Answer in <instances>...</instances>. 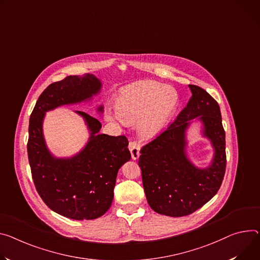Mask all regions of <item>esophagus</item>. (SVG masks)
Instances as JSON below:
<instances>
[{"label":"esophagus","instance_id":"obj_1","mask_svg":"<svg viewBox=\"0 0 260 260\" xmlns=\"http://www.w3.org/2000/svg\"><path fill=\"white\" fill-rule=\"evenodd\" d=\"M128 148H129L131 154H132V158L137 159L140 155V146H139V144L137 142H135V141H133V142H129Z\"/></svg>","mask_w":260,"mask_h":260}]
</instances>
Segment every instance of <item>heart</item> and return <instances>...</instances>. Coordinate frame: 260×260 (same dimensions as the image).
<instances>
[{
	"mask_svg": "<svg viewBox=\"0 0 260 260\" xmlns=\"http://www.w3.org/2000/svg\"><path fill=\"white\" fill-rule=\"evenodd\" d=\"M177 103L178 96L173 88L157 82L144 81L121 91L115 107L122 122L135 124L138 122V136L149 141L167 127ZM106 117L109 121L118 119L114 113H108Z\"/></svg>",
	"mask_w": 260,
	"mask_h": 260,
	"instance_id": "1",
	"label": "heart"
}]
</instances>
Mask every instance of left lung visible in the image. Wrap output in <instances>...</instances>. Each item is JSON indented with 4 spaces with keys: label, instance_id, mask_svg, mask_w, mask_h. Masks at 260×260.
Returning <instances> with one entry per match:
<instances>
[{
    "label": "left lung",
    "instance_id": "8db88e82",
    "mask_svg": "<svg viewBox=\"0 0 260 260\" xmlns=\"http://www.w3.org/2000/svg\"><path fill=\"white\" fill-rule=\"evenodd\" d=\"M192 96L174 122L141 149L139 167L149 206L157 214L183 217L202 207L222 184L226 169L225 132L218 103L202 88L188 85ZM201 122V132L214 154L200 169L187 155V129Z\"/></svg>",
    "mask_w": 260,
    "mask_h": 260
}]
</instances>
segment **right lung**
Returning <instances> with one entry per match:
<instances>
[{
    "mask_svg": "<svg viewBox=\"0 0 260 260\" xmlns=\"http://www.w3.org/2000/svg\"><path fill=\"white\" fill-rule=\"evenodd\" d=\"M102 87L93 75L69 76L41 93L30 116L28 156L36 190L52 210L68 219L93 220L106 214L118 171L131 159L128 141L124 136L100 134L102 123L96 118L75 111L87 125L88 141L75 155L58 157L46 145L43 120L46 112L92 101ZM96 112L103 114L104 106Z\"/></svg>",
    "mask_w": 260,
    "mask_h": 260,
    "instance_id": "1",
    "label": "right lung"
}]
</instances>
